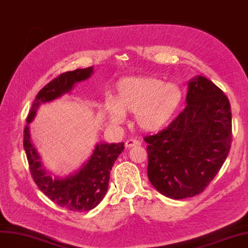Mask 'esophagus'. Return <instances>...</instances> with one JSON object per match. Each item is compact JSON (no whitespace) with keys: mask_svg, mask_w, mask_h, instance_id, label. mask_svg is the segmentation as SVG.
<instances>
[{"mask_svg":"<svg viewBox=\"0 0 248 248\" xmlns=\"http://www.w3.org/2000/svg\"><path fill=\"white\" fill-rule=\"evenodd\" d=\"M140 145H141V143L139 141H137V140L130 139V140H127L125 142V147L126 148H132V147H134V146H140Z\"/></svg>","mask_w":248,"mask_h":248,"instance_id":"34e87169","label":"esophagus"}]
</instances>
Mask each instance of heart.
<instances>
[{
	"mask_svg": "<svg viewBox=\"0 0 248 248\" xmlns=\"http://www.w3.org/2000/svg\"><path fill=\"white\" fill-rule=\"evenodd\" d=\"M183 101V91L175 82L153 77L125 78L116 85L114 99H108L104 110L113 124L124 122L126 113H135L139 129L155 133L166 127Z\"/></svg>",
	"mask_w": 248,
	"mask_h": 248,
	"instance_id": "obj_1",
	"label": "heart"
}]
</instances>
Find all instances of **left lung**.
Returning <instances> with one entry per match:
<instances>
[{
    "mask_svg": "<svg viewBox=\"0 0 248 248\" xmlns=\"http://www.w3.org/2000/svg\"><path fill=\"white\" fill-rule=\"evenodd\" d=\"M186 103L166 130L145 137L148 179L159 193L171 199L201 193L231 147V108L222 90L196 76L188 82Z\"/></svg>",
    "mask_w": 248,
    "mask_h": 248,
    "instance_id": "1",
    "label": "left lung"
}]
</instances>
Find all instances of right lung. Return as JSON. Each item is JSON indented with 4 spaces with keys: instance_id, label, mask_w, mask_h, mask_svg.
I'll use <instances>...</instances> for the list:
<instances>
[{
    "instance_id": "1",
    "label": "right lung",
    "mask_w": 248,
    "mask_h": 248,
    "mask_svg": "<svg viewBox=\"0 0 248 248\" xmlns=\"http://www.w3.org/2000/svg\"><path fill=\"white\" fill-rule=\"evenodd\" d=\"M93 73V66L67 71L45 86L31 105L23 135V147L36 186L55 203L71 212H88L102 201L108 190L110 170L124 151V143H97L93 153L78 170L61 177L45 167L31 142L30 124L42 104L70 94L78 82L87 80Z\"/></svg>"
}]
</instances>
